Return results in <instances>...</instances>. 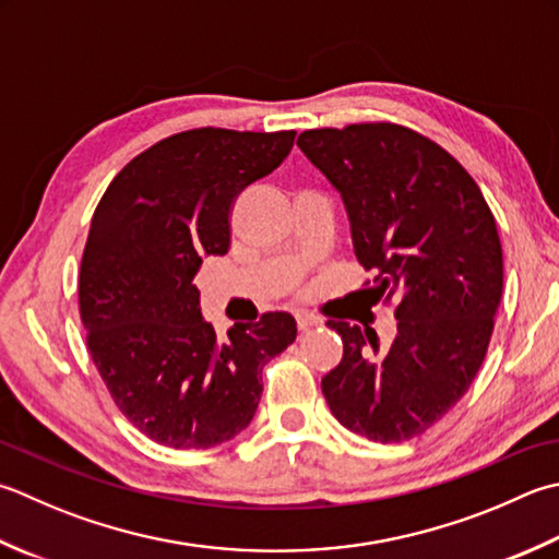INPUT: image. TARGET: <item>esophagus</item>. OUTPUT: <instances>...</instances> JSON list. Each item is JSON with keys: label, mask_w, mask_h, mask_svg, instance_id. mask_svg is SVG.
<instances>
[{"label": "esophagus", "mask_w": 559, "mask_h": 559, "mask_svg": "<svg viewBox=\"0 0 559 559\" xmlns=\"http://www.w3.org/2000/svg\"><path fill=\"white\" fill-rule=\"evenodd\" d=\"M295 322H298V330L300 332H308V330H312V326H320L322 324L320 317L312 314V312H305V310H300L298 314H295Z\"/></svg>", "instance_id": "34e87169"}]
</instances>
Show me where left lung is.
Returning a JSON list of instances; mask_svg holds the SVG:
<instances>
[{
  "label": "left lung",
  "mask_w": 559,
  "mask_h": 559,
  "mask_svg": "<svg viewBox=\"0 0 559 559\" xmlns=\"http://www.w3.org/2000/svg\"><path fill=\"white\" fill-rule=\"evenodd\" d=\"M298 147L342 193L376 300H397V336L330 320L342 364L322 378L338 424L402 443L443 419L483 366L504 288L495 215L433 140L395 123L305 130Z\"/></svg>",
  "instance_id": "1"
}]
</instances>
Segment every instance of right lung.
<instances>
[{
    "label": "right lung",
    "instance_id": "right-lung-1",
    "mask_svg": "<svg viewBox=\"0 0 559 559\" xmlns=\"http://www.w3.org/2000/svg\"><path fill=\"white\" fill-rule=\"evenodd\" d=\"M295 130L195 128L130 159L98 201L80 271L86 346L116 407L169 448H213L254 419L261 370L295 342L288 312L217 338L193 286L229 249V211L288 157Z\"/></svg>",
    "mask_w": 559,
    "mask_h": 559
}]
</instances>
